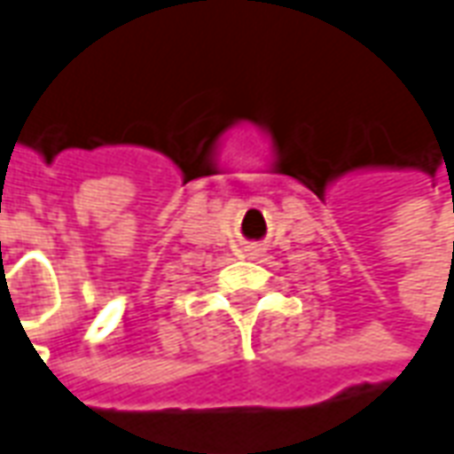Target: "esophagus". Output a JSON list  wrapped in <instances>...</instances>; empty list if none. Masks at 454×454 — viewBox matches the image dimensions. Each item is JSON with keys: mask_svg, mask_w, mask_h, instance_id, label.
I'll list each match as a JSON object with an SVG mask.
<instances>
[{"mask_svg": "<svg viewBox=\"0 0 454 454\" xmlns=\"http://www.w3.org/2000/svg\"><path fill=\"white\" fill-rule=\"evenodd\" d=\"M260 250H262V248H258V246H253V253H250V255H260Z\"/></svg>", "mask_w": 454, "mask_h": 454, "instance_id": "obj_1", "label": "esophagus"}]
</instances>
